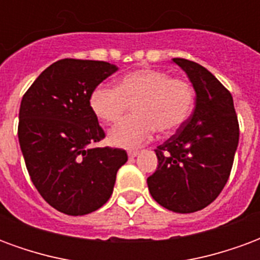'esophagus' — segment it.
I'll return each mask as SVG.
<instances>
[{
    "instance_id": "34e87169",
    "label": "esophagus",
    "mask_w": 260,
    "mask_h": 260,
    "mask_svg": "<svg viewBox=\"0 0 260 260\" xmlns=\"http://www.w3.org/2000/svg\"><path fill=\"white\" fill-rule=\"evenodd\" d=\"M127 154H128V156H130V158H134V156L139 155V151H137V150H130V151H127Z\"/></svg>"
}]
</instances>
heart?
<instances>
[{"label":"heart","instance_id":"1","mask_svg":"<svg viewBox=\"0 0 260 260\" xmlns=\"http://www.w3.org/2000/svg\"><path fill=\"white\" fill-rule=\"evenodd\" d=\"M194 104V91L185 80L158 70H139L123 75L117 85H98L89 96L93 115L105 123L120 121L132 105L136 115L113 127L109 141L136 148L154 132L169 134L182 126Z\"/></svg>","mask_w":260,"mask_h":260}]
</instances>
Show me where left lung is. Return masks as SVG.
Returning <instances> with one entry per match:
<instances>
[{
  "instance_id": "1",
  "label": "left lung",
  "mask_w": 260,
  "mask_h": 260,
  "mask_svg": "<svg viewBox=\"0 0 260 260\" xmlns=\"http://www.w3.org/2000/svg\"><path fill=\"white\" fill-rule=\"evenodd\" d=\"M196 92L190 117L155 150L158 167L147 179L156 203L194 213L213 203L227 183L238 147L239 124L231 93L198 62L174 58Z\"/></svg>"
}]
</instances>
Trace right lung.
I'll use <instances>...</instances> for the list:
<instances>
[{
    "instance_id": "add662e5",
    "label": "right lung",
    "mask_w": 260,
    "mask_h": 260,
    "mask_svg": "<svg viewBox=\"0 0 260 260\" xmlns=\"http://www.w3.org/2000/svg\"><path fill=\"white\" fill-rule=\"evenodd\" d=\"M117 67L106 61L62 58L39 75L23 95L18 137L40 196L68 215L101 209L127 161L121 148H93L105 132L89 106L92 91Z\"/></svg>"
}]
</instances>
